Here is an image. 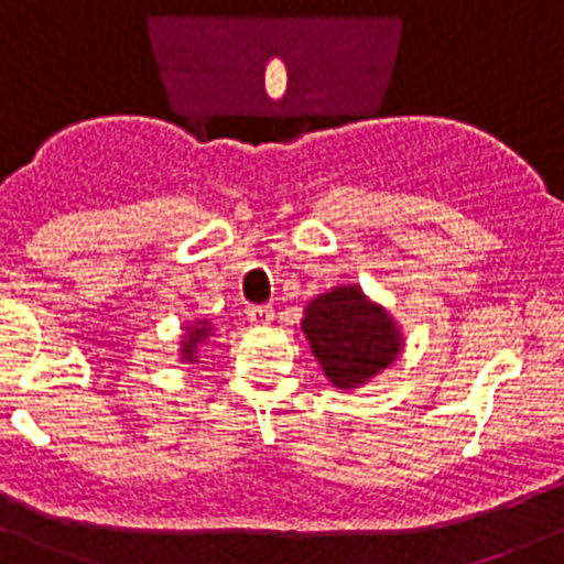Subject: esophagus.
Listing matches in <instances>:
<instances>
[{
	"mask_svg": "<svg viewBox=\"0 0 564 564\" xmlns=\"http://www.w3.org/2000/svg\"><path fill=\"white\" fill-rule=\"evenodd\" d=\"M247 321L252 325H265L274 321V306L269 304H252L247 306Z\"/></svg>",
	"mask_w": 564,
	"mask_h": 564,
	"instance_id": "1",
	"label": "esophagus"
}]
</instances>
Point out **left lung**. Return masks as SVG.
Masks as SVG:
<instances>
[{
  "mask_svg": "<svg viewBox=\"0 0 564 564\" xmlns=\"http://www.w3.org/2000/svg\"><path fill=\"white\" fill-rule=\"evenodd\" d=\"M304 334L336 388H358L399 356L397 328L361 290L336 288L306 306Z\"/></svg>",
  "mask_w": 564,
  "mask_h": 564,
  "instance_id": "8db88e82",
  "label": "left lung"
}]
</instances>
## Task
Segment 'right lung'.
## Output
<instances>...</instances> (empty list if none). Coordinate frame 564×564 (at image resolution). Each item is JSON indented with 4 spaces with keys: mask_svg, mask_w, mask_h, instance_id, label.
<instances>
[{
    "mask_svg": "<svg viewBox=\"0 0 564 564\" xmlns=\"http://www.w3.org/2000/svg\"><path fill=\"white\" fill-rule=\"evenodd\" d=\"M206 334H208L206 323H203L200 328H189V341H184V358H189V361H193L195 345H197V341H203V339H206Z\"/></svg>",
    "mask_w": 564,
    "mask_h": 564,
    "instance_id": "obj_1",
    "label": "right lung"
}]
</instances>
